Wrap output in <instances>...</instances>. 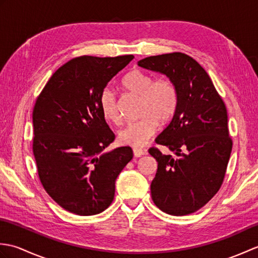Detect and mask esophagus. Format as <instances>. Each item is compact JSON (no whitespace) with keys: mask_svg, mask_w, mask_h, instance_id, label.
Returning a JSON list of instances; mask_svg holds the SVG:
<instances>
[{"mask_svg":"<svg viewBox=\"0 0 258 258\" xmlns=\"http://www.w3.org/2000/svg\"><path fill=\"white\" fill-rule=\"evenodd\" d=\"M133 154L135 157H141L142 155L146 154V151L145 150H141V149H134L133 150Z\"/></svg>","mask_w":258,"mask_h":258,"instance_id":"obj_1","label":"esophagus"}]
</instances>
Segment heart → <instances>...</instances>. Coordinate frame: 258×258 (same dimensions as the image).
<instances>
[{"instance_id":"obj_1","label":"heart","mask_w":258,"mask_h":258,"mask_svg":"<svg viewBox=\"0 0 258 258\" xmlns=\"http://www.w3.org/2000/svg\"><path fill=\"white\" fill-rule=\"evenodd\" d=\"M124 89L141 97V115L143 117L128 123L118 132L120 144L142 147L155 134L158 122L166 123L173 117L177 107V90L172 81L154 78L141 70H133L124 76ZM103 116L108 122L120 123L117 101L114 93L105 90L100 98Z\"/></svg>"}]
</instances>
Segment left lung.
Segmentation results:
<instances>
[{"label": "left lung", "mask_w": 258, "mask_h": 258, "mask_svg": "<svg viewBox=\"0 0 258 258\" xmlns=\"http://www.w3.org/2000/svg\"><path fill=\"white\" fill-rule=\"evenodd\" d=\"M139 67L166 75L177 90V107L157 144L176 156L149 150L157 162L151 183L154 204L169 215L199 211L223 183L232 152L227 111L206 71L183 53L150 56Z\"/></svg>", "instance_id": "8db88e82"}]
</instances>
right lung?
I'll use <instances>...</instances> for the list:
<instances>
[{
  "label": "right lung",
  "instance_id": "obj_1",
  "mask_svg": "<svg viewBox=\"0 0 258 258\" xmlns=\"http://www.w3.org/2000/svg\"><path fill=\"white\" fill-rule=\"evenodd\" d=\"M134 58L81 56L48 80L33 109V153L46 193L76 215L111 205L118 174L133 158L128 146L105 151L115 135L100 98L107 83Z\"/></svg>",
  "mask_w": 258,
  "mask_h": 258
}]
</instances>
